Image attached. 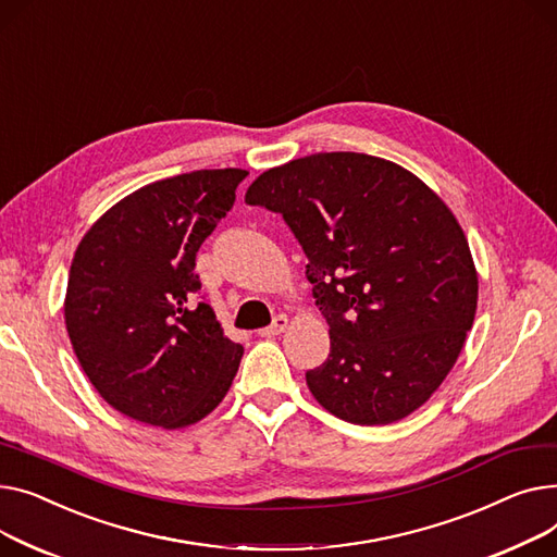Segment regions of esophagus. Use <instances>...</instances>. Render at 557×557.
<instances>
[{
	"mask_svg": "<svg viewBox=\"0 0 557 557\" xmlns=\"http://www.w3.org/2000/svg\"><path fill=\"white\" fill-rule=\"evenodd\" d=\"M285 329H287V317H285V314H278V317L274 319V323L270 325V329L258 331V335H260V337H276V335H281Z\"/></svg>",
	"mask_w": 557,
	"mask_h": 557,
	"instance_id": "34e87169",
	"label": "esophagus"
}]
</instances>
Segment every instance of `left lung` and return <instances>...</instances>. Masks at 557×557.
Listing matches in <instances>:
<instances>
[{
  "instance_id": "8db88e82",
  "label": "left lung",
  "mask_w": 557,
  "mask_h": 557,
  "mask_svg": "<svg viewBox=\"0 0 557 557\" xmlns=\"http://www.w3.org/2000/svg\"><path fill=\"white\" fill-rule=\"evenodd\" d=\"M285 218L331 325L306 373L314 400L352 424H388L432 398L474 323L479 274L463 228L420 177L362 152H314L245 193Z\"/></svg>"
}]
</instances>
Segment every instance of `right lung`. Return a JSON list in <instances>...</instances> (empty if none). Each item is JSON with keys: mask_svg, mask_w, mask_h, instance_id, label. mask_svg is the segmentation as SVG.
I'll return each mask as SVG.
<instances>
[{"mask_svg": "<svg viewBox=\"0 0 557 557\" xmlns=\"http://www.w3.org/2000/svg\"><path fill=\"white\" fill-rule=\"evenodd\" d=\"M245 177L243 169H213L146 184L78 243L64 325L85 375L123 416L182 430L232 386L243 346L202 301L195 253Z\"/></svg>", "mask_w": 557, "mask_h": 557, "instance_id": "right-lung-1", "label": "right lung"}]
</instances>
